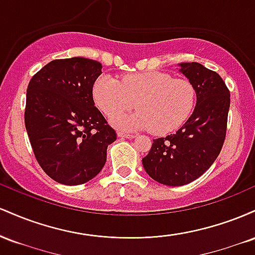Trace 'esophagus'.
<instances>
[{
	"instance_id": "1",
	"label": "esophagus",
	"mask_w": 255,
	"mask_h": 255,
	"mask_svg": "<svg viewBox=\"0 0 255 255\" xmlns=\"http://www.w3.org/2000/svg\"><path fill=\"white\" fill-rule=\"evenodd\" d=\"M118 135L120 137H126V139H133V137H135V135H133V134H127V133H122V131H119Z\"/></svg>"
}]
</instances>
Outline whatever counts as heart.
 <instances>
[{
    "mask_svg": "<svg viewBox=\"0 0 255 255\" xmlns=\"http://www.w3.org/2000/svg\"><path fill=\"white\" fill-rule=\"evenodd\" d=\"M93 98L104 115L114 118L134 107L135 114L114 120L122 129H148L166 134L180 128L192 114L195 90L186 79L163 72L131 73L121 81L102 75L93 86Z\"/></svg>",
    "mask_w": 255,
    "mask_h": 255,
    "instance_id": "1",
    "label": "heart"
}]
</instances>
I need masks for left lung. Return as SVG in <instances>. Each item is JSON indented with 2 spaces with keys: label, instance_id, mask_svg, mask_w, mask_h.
<instances>
[{
  "label": "left lung",
  "instance_id": "1",
  "mask_svg": "<svg viewBox=\"0 0 255 255\" xmlns=\"http://www.w3.org/2000/svg\"><path fill=\"white\" fill-rule=\"evenodd\" d=\"M178 66L194 87L197 105L176 133L154 139L142 158L150 177L166 186L192 182L212 165L223 147L230 107V92L219 74L198 62Z\"/></svg>",
  "mask_w": 255,
  "mask_h": 255
}]
</instances>
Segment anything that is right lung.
<instances>
[{
    "label": "right lung",
    "instance_id": "1",
    "mask_svg": "<svg viewBox=\"0 0 255 255\" xmlns=\"http://www.w3.org/2000/svg\"><path fill=\"white\" fill-rule=\"evenodd\" d=\"M102 64L85 57L54 60L31 79L25 126L37 162L58 183L77 186L97 176L116 131L95 107Z\"/></svg>",
    "mask_w": 255,
    "mask_h": 255
}]
</instances>
